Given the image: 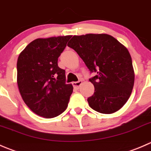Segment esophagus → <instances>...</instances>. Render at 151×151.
Returning <instances> with one entry per match:
<instances>
[{"label":"esophagus","mask_w":151,"mask_h":151,"mask_svg":"<svg viewBox=\"0 0 151 151\" xmlns=\"http://www.w3.org/2000/svg\"><path fill=\"white\" fill-rule=\"evenodd\" d=\"M82 83V81H75L73 82V86L75 89H78L80 87V86Z\"/></svg>","instance_id":"esophagus-1"}]
</instances>
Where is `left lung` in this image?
I'll use <instances>...</instances> for the list:
<instances>
[{"label": "left lung", "instance_id": "1", "mask_svg": "<svg viewBox=\"0 0 151 151\" xmlns=\"http://www.w3.org/2000/svg\"><path fill=\"white\" fill-rule=\"evenodd\" d=\"M77 52L91 72L89 79L95 86L87 99L92 109L112 114L126 104L132 92L134 70L128 49L112 36L106 34L75 35L68 44Z\"/></svg>", "mask_w": 151, "mask_h": 151}]
</instances>
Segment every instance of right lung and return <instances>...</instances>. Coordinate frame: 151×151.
Here are the masks:
<instances>
[{
	"label": "right lung",
	"mask_w": 151,
	"mask_h": 151,
	"mask_svg": "<svg viewBox=\"0 0 151 151\" xmlns=\"http://www.w3.org/2000/svg\"><path fill=\"white\" fill-rule=\"evenodd\" d=\"M72 36L38 38L20 53L17 82L27 106L37 115L53 118L68 106L73 87L65 83V70L58 66V58Z\"/></svg>",
	"instance_id": "1"
}]
</instances>
